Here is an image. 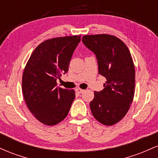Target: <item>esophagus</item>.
<instances>
[{
    "label": "esophagus",
    "instance_id": "1",
    "mask_svg": "<svg viewBox=\"0 0 158 158\" xmlns=\"http://www.w3.org/2000/svg\"><path fill=\"white\" fill-rule=\"evenodd\" d=\"M76 91H77V93H79V94H81V93H83V92L85 91V90L81 89V88H76Z\"/></svg>",
    "mask_w": 158,
    "mask_h": 158
}]
</instances>
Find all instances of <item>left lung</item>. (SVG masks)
<instances>
[{
    "label": "left lung",
    "mask_w": 158,
    "mask_h": 158,
    "mask_svg": "<svg viewBox=\"0 0 158 158\" xmlns=\"http://www.w3.org/2000/svg\"><path fill=\"white\" fill-rule=\"evenodd\" d=\"M82 42L96 54L99 73L106 78L105 88L94 91L90 102L92 114L105 126H113L129 110L135 90V69L126 44L108 34L88 35Z\"/></svg>",
    "instance_id": "obj_1"
}]
</instances>
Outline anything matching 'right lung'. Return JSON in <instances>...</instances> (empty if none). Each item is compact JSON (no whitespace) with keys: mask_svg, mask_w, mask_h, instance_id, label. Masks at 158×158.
<instances>
[{"mask_svg":"<svg viewBox=\"0 0 158 158\" xmlns=\"http://www.w3.org/2000/svg\"><path fill=\"white\" fill-rule=\"evenodd\" d=\"M81 35L48 39L36 48L22 77V92L27 108L39 122L54 126L68 114L75 99L74 90L56 87V80L68 70Z\"/></svg>","mask_w":158,"mask_h":158,"instance_id":"add662e5","label":"right lung"}]
</instances>
